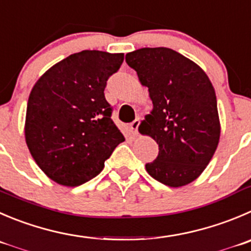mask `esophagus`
I'll return each mask as SVG.
<instances>
[{"mask_svg": "<svg viewBox=\"0 0 251 251\" xmlns=\"http://www.w3.org/2000/svg\"><path fill=\"white\" fill-rule=\"evenodd\" d=\"M139 124H140L139 119H135V121H133L132 123H130V129H132V133L134 135L138 134V128H139Z\"/></svg>", "mask_w": 251, "mask_h": 251, "instance_id": "obj_1", "label": "esophagus"}]
</instances>
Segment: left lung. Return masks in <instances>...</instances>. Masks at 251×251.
Wrapping results in <instances>:
<instances>
[{"label":"left lung","mask_w":251,"mask_h":251,"mask_svg":"<svg viewBox=\"0 0 251 251\" xmlns=\"http://www.w3.org/2000/svg\"><path fill=\"white\" fill-rule=\"evenodd\" d=\"M126 61L149 90L152 111L139 132L159 144V155L145 165L148 174L170 187L188 185L211 161L221 124L216 92L196 63L169 48H142Z\"/></svg>","instance_id":"1"}]
</instances>
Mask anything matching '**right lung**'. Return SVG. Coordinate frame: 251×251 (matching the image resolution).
<instances>
[{
    "mask_svg": "<svg viewBox=\"0 0 251 251\" xmlns=\"http://www.w3.org/2000/svg\"><path fill=\"white\" fill-rule=\"evenodd\" d=\"M123 52L82 50L59 61L33 86L25 135L30 154L45 175L75 187L96 177L124 137L112 121L104 97Z\"/></svg>",
    "mask_w": 251,
    "mask_h": 251,
    "instance_id": "1",
    "label": "right lung"
}]
</instances>
